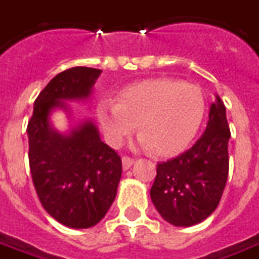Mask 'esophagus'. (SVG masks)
I'll list each match as a JSON object with an SVG mask.
<instances>
[{
	"label": "esophagus",
	"instance_id": "1",
	"mask_svg": "<svg viewBox=\"0 0 259 259\" xmlns=\"http://www.w3.org/2000/svg\"><path fill=\"white\" fill-rule=\"evenodd\" d=\"M122 163H123V169H129L133 163H135V159L132 157H127V155H124L122 158Z\"/></svg>",
	"mask_w": 259,
	"mask_h": 259
}]
</instances>
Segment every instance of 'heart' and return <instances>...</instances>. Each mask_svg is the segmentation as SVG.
I'll list each match as a JSON object with an SVG mask.
<instances>
[{
	"label": "heart",
	"mask_w": 259,
	"mask_h": 259,
	"mask_svg": "<svg viewBox=\"0 0 259 259\" xmlns=\"http://www.w3.org/2000/svg\"><path fill=\"white\" fill-rule=\"evenodd\" d=\"M205 113L201 90L190 83L152 79L126 87L119 102L104 101L98 119L108 141L118 146L139 127L143 147L169 155L186 147L200 129Z\"/></svg>",
	"instance_id": "obj_1"
}]
</instances>
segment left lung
<instances>
[{"label": "left lung", "mask_w": 259, "mask_h": 259, "mask_svg": "<svg viewBox=\"0 0 259 259\" xmlns=\"http://www.w3.org/2000/svg\"><path fill=\"white\" fill-rule=\"evenodd\" d=\"M229 139L226 108L217 94L204 135L187 151L157 165L150 195L166 222L193 226L217 209L229 175Z\"/></svg>", "instance_id": "1"}]
</instances>
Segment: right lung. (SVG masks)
<instances>
[{
  "mask_svg": "<svg viewBox=\"0 0 259 259\" xmlns=\"http://www.w3.org/2000/svg\"><path fill=\"white\" fill-rule=\"evenodd\" d=\"M100 69L76 66L58 73L38 94L27 124L29 165L44 209L68 228L87 229L105 217L122 176L118 152L101 141L90 120L69 135L50 124L55 108L68 111V100L89 98Z\"/></svg>",
  "mask_w": 259,
  "mask_h": 259,
  "instance_id": "1",
  "label": "right lung"
}]
</instances>
